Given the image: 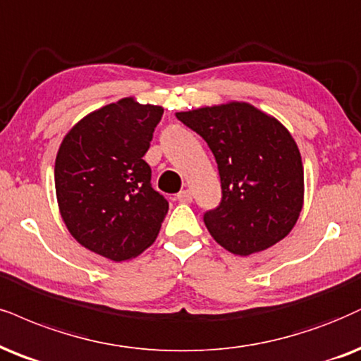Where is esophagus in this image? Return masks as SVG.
I'll list each match as a JSON object with an SVG mask.
<instances>
[{"mask_svg":"<svg viewBox=\"0 0 361 361\" xmlns=\"http://www.w3.org/2000/svg\"><path fill=\"white\" fill-rule=\"evenodd\" d=\"M177 201L182 202V204H189V202H192V192H190L189 189L180 190V192L177 194Z\"/></svg>","mask_w":361,"mask_h":361,"instance_id":"1","label":"esophagus"}]
</instances>
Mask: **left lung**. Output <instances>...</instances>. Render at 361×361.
<instances>
[{
  "label": "left lung",
  "instance_id": "1",
  "mask_svg": "<svg viewBox=\"0 0 361 361\" xmlns=\"http://www.w3.org/2000/svg\"><path fill=\"white\" fill-rule=\"evenodd\" d=\"M207 142L219 169L221 204L204 214L222 247L239 256L264 251L291 233L305 197L301 154L279 120L246 102L177 112Z\"/></svg>",
  "mask_w": 361,
  "mask_h": 361
}]
</instances>
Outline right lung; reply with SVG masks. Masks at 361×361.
Listing matches in <instances>:
<instances>
[{"label":"right lung","instance_id":"add662e5","mask_svg":"<svg viewBox=\"0 0 361 361\" xmlns=\"http://www.w3.org/2000/svg\"><path fill=\"white\" fill-rule=\"evenodd\" d=\"M162 114V106L127 97L75 123L58 149L61 219L83 247L112 261L132 259L149 247L169 211L144 160Z\"/></svg>","mask_w":361,"mask_h":361}]
</instances>
